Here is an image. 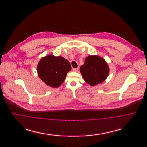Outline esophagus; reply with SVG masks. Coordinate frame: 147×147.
I'll list each match as a JSON object with an SVG mask.
<instances>
[{
  "instance_id": "34e87169",
  "label": "esophagus",
  "mask_w": 147,
  "mask_h": 147,
  "mask_svg": "<svg viewBox=\"0 0 147 147\" xmlns=\"http://www.w3.org/2000/svg\"><path fill=\"white\" fill-rule=\"evenodd\" d=\"M79 69V68H73V70L74 71H77Z\"/></svg>"
}]
</instances>
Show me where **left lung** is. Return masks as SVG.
Instances as JSON below:
<instances>
[{
	"instance_id": "obj_1",
	"label": "left lung",
	"mask_w": 147,
	"mask_h": 147,
	"mask_svg": "<svg viewBox=\"0 0 147 147\" xmlns=\"http://www.w3.org/2000/svg\"><path fill=\"white\" fill-rule=\"evenodd\" d=\"M80 73L85 81L91 86L102 83L109 73V68L105 60L97 56H89L80 67Z\"/></svg>"
}]
</instances>
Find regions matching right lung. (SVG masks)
<instances>
[{
    "instance_id": "1",
    "label": "right lung",
    "mask_w": 147,
    "mask_h": 147,
    "mask_svg": "<svg viewBox=\"0 0 147 147\" xmlns=\"http://www.w3.org/2000/svg\"><path fill=\"white\" fill-rule=\"evenodd\" d=\"M70 70L69 62L61 56H46L41 59L37 65L38 77L53 88H58L62 84Z\"/></svg>"
}]
</instances>
